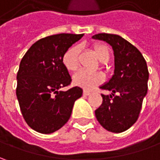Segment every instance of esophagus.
<instances>
[{"label": "esophagus", "instance_id": "1", "mask_svg": "<svg viewBox=\"0 0 160 160\" xmlns=\"http://www.w3.org/2000/svg\"><path fill=\"white\" fill-rule=\"evenodd\" d=\"M91 94V92H89V91H86V90H84L83 91V95H90Z\"/></svg>", "mask_w": 160, "mask_h": 160}]
</instances>
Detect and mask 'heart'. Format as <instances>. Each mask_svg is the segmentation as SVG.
I'll return each instance as SVG.
<instances>
[{
  "mask_svg": "<svg viewBox=\"0 0 160 160\" xmlns=\"http://www.w3.org/2000/svg\"><path fill=\"white\" fill-rule=\"evenodd\" d=\"M93 50L97 58L100 61L106 63L109 59L110 52L108 47L104 44H95ZM81 52V48L78 45L69 48L62 57V62L65 68L68 71L74 72L77 71L79 68V54ZM104 81V75L101 72H91L87 70H80L73 77L74 83L80 86L83 89L92 90L96 85L102 83Z\"/></svg>",
  "mask_w": 160,
  "mask_h": 160,
  "instance_id": "1",
  "label": "heart"
}]
</instances>
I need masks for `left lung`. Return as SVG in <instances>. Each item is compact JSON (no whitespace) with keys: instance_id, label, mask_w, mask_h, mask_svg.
<instances>
[{"instance_id":"obj_1","label":"left lung","mask_w":160,"mask_h":160,"mask_svg":"<svg viewBox=\"0 0 160 160\" xmlns=\"http://www.w3.org/2000/svg\"><path fill=\"white\" fill-rule=\"evenodd\" d=\"M92 38L111 45L115 57L114 75L101 86L111 93L102 94L103 101L95 110L96 118L108 131L122 132L138 119L148 91L147 63L136 47L118 34H98Z\"/></svg>"}]
</instances>
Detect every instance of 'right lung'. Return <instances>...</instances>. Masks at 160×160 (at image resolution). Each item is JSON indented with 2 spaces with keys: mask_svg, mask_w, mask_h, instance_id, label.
Masks as SVG:
<instances>
[{
  "mask_svg": "<svg viewBox=\"0 0 160 160\" xmlns=\"http://www.w3.org/2000/svg\"><path fill=\"white\" fill-rule=\"evenodd\" d=\"M83 34H58L42 38L22 58L16 94L24 119L33 130L52 133L68 121L74 103L83 94L62 62L64 53Z\"/></svg>",
  "mask_w": 160,
  "mask_h": 160,
  "instance_id": "obj_1",
  "label": "right lung"
}]
</instances>
